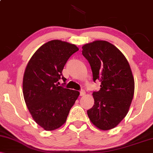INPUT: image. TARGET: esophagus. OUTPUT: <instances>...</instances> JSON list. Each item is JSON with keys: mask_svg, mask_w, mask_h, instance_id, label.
<instances>
[{"mask_svg": "<svg viewBox=\"0 0 153 153\" xmlns=\"http://www.w3.org/2000/svg\"><path fill=\"white\" fill-rule=\"evenodd\" d=\"M85 95V92L84 90H81L80 91V96H84Z\"/></svg>", "mask_w": 153, "mask_h": 153, "instance_id": "1", "label": "esophagus"}]
</instances>
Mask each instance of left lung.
<instances>
[{
    "instance_id": "left-lung-1",
    "label": "left lung",
    "mask_w": 153,
    "mask_h": 153,
    "mask_svg": "<svg viewBox=\"0 0 153 153\" xmlns=\"http://www.w3.org/2000/svg\"><path fill=\"white\" fill-rule=\"evenodd\" d=\"M88 60L94 81L101 82L93 93L94 105L87 111L91 123L101 130L117 127L129 111L134 93V80L125 56L114 45L96 40L82 47Z\"/></svg>"
}]
</instances>
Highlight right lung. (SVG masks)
Here are the masks:
<instances>
[{"label": "right lung", "instance_id": "right-lung-1", "mask_svg": "<svg viewBox=\"0 0 153 153\" xmlns=\"http://www.w3.org/2000/svg\"><path fill=\"white\" fill-rule=\"evenodd\" d=\"M79 50L76 45L54 39L44 44L29 59L23 78V94L35 122L46 131L66 122L80 92L59 86L62 71L69 57Z\"/></svg>", "mask_w": 153, "mask_h": 153}]
</instances>
